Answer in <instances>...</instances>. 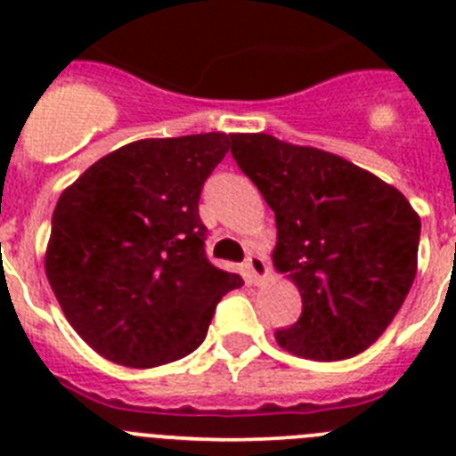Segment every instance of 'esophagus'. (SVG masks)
Wrapping results in <instances>:
<instances>
[{
  "instance_id": "34e87169",
  "label": "esophagus",
  "mask_w": 456,
  "mask_h": 456,
  "mask_svg": "<svg viewBox=\"0 0 456 456\" xmlns=\"http://www.w3.org/2000/svg\"><path fill=\"white\" fill-rule=\"evenodd\" d=\"M244 272H247L253 283H263L265 278L269 276V265L263 256H248L247 263H244Z\"/></svg>"
}]
</instances>
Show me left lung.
Here are the masks:
<instances>
[{"label": "left lung", "instance_id": "8db88e82", "mask_svg": "<svg viewBox=\"0 0 456 456\" xmlns=\"http://www.w3.org/2000/svg\"><path fill=\"white\" fill-rule=\"evenodd\" d=\"M235 162L276 215V272L301 294L278 347L345 361L388 329L418 272L420 216L404 193L345 157L272 134H232Z\"/></svg>", "mask_w": 456, "mask_h": 456}]
</instances>
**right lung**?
<instances>
[{"instance_id": "add662e5", "label": "right lung", "mask_w": 456, "mask_h": 456, "mask_svg": "<svg viewBox=\"0 0 456 456\" xmlns=\"http://www.w3.org/2000/svg\"><path fill=\"white\" fill-rule=\"evenodd\" d=\"M232 134L132 141L88 167L52 215L45 273L93 352L127 368L187 356L216 304L244 285L205 257L203 183Z\"/></svg>"}]
</instances>
